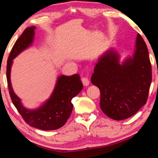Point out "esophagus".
<instances>
[{"instance_id": "1", "label": "esophagus", "mask_w": 158, "mask_h": 158, "mask_svg": "<svg viewBox=\"0 0 158 158\" xmlns=\"http://www.w3.org/2000/svg\"><path fill=\"white\" fill-rule=\"evenodd\" d=\"M81 81L83 83V84H84V85H85V86H87V85H89L90 84L89 79L86 78V77H82Z\"/></svg>"}]
</instances>
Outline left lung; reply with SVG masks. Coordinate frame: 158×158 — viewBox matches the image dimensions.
<instances>
[{
	"mask_svg": "<svg viewBox=\"0 0 158 158\" xmlns=\"http://www.w3.org/2000/svg\"><path fill=\"white\" fill-rule=\"evenodd\" d=\"M151 81L148 51L139 34L132 56L121 63L119 53L111 48L98 58L91 76L100 90L102 111L116 121L132 116L145 105Z\"/></svg>",
	"mask_w": 158,
	"mask_h": 158,
	"instance_id": "8db88e82",
	"label": "left lung"
}]
</instances>
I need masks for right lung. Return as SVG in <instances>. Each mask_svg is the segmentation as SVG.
Instances as JSON below:
<instances>
[{
    "label": "right lung",
    "instance_id": "right-lung-1",
    "mask_svg": "<svg viewBox=\"0 0 158 158\" xmlns=\"http://www.w3.org/2000/svg\"><path fill=\"white\" fill-rule=\"evenodd\" d=\"M35 28V26L26 28L12 47L7 64V85L12 103L26 123L40 130H54L63 126L68 121L73 109L72 99L82 90L83 84L78 74L60 75L50 98L40 107L30 109L23 106L21 99L13 90L10 73L13 59L33 44Z\"/></svg>",
    "mask_w": 158,
    "mask_h": 158
}]
</instances>
